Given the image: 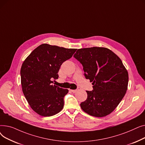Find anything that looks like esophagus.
<instances>
[{"instance_id": "obj_1", "label": "esophagus", "mask_w": 145, "mask_h": 145, "mask_svg": "<svg viewBox=\"0 0 145 145\" xmlns=\"http://www.w3.org/2000/svg\"><path fill=\"white\" fill-rule=\"evenodd\" d=\"M71 91L72 92H73V93H76L78 90H71Z\"/></svg>"}]
</instances>
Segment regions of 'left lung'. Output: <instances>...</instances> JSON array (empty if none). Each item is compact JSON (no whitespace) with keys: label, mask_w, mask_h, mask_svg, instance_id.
<instances>
[{"label":"left lung","mask_w":145,"mask_h":145,"mask_svg":"<svg viewBox=\"0 0 145 145\" xmlns=\"http://www.w3.org/2000/svg\"><path fill=\"white\" fill-rule=\"evenodd\" d=\"M73 56L93 85L92 91H86L88 97L80 103L82 109L97 118L109 115L127 89L128 72L121 59L110 49L100 47L79 49Z\"/></svg>","instance_id":"left-lung-1"}]
</instances>
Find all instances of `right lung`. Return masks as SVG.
Returning a JSON list of instances; mask_svg holds the SVG:
<instances>
[{
	"instance_id": "right-lung-1",
	"label": "right lung",
	"mask_w": 145,
	"mask_h": 145,
	"mask_svg": "<svg viewBox=\"0 0 145 145\" xmlns=\"http://www.w3.org/2000/svg\"><path fill=\"white\" fill-rule=\"evenodd\" d=\"M76 49H66L43 43L34 49L22 63L21 85L25 98L42 116H51L62 110L69 90L52 83L58 79L60 66L71 58Z\"/></svg>"
}]
</instances>
